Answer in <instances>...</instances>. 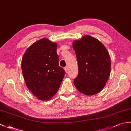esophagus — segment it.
Wrapping results in <instances>:
<instances>
[{
    "mask_svg": "<svg viewBox=\"0 0 131 131\" xmlns=\"http://www.w3.org/2000/svg\"><path fill=\"white\" fill-rule=\"evenodd\" d=\"M64 70H65V71L66 73L68 72V67H65V68H64Z\"/></svg>",
    "mask_w": 131,
    "mask_h": 131,
    "instance_id": "1",
    "label": "esophagus"
}]
</instances>
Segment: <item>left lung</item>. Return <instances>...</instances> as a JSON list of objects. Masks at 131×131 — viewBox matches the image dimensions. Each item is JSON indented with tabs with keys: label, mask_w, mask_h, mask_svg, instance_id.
<instances>
[{
	"label": "left lung",
	"mask_w": 131,
	"mask_h": 131,
	"mask_svg": "<svg viewBox=\"0 0 131 131\" xmlns=\"http://www.w3.org/2000/svg\"><path fill=\"white\" fill-rule=\"evenodd\" d=\"M78 65L74 80L77 89L87 95L98 94L105 85L111 74V59L107 50L98 39L85 35L72 43Z\"/></svg>",
	"instance_id": "obj_1"
}]
</instances>
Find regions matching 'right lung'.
<instances>
[{
  "instance_id": "right-lung-1",
  "label": "right lung",
  "mask_w": 131,
  "mask_h": 131,
  "mask_svg": "<svg viewBox=\"0 0 131 131\" xmlns=\"http://www.w3.org/2000/svg\"><path fill=\"white\" fill-rule=\"evenodd\" d=\"M57 45L42 38L27 48L21 67L27 87L41 100H48L55 95L65 71L59 65Z\"/></svg>"
}]
</instances>
